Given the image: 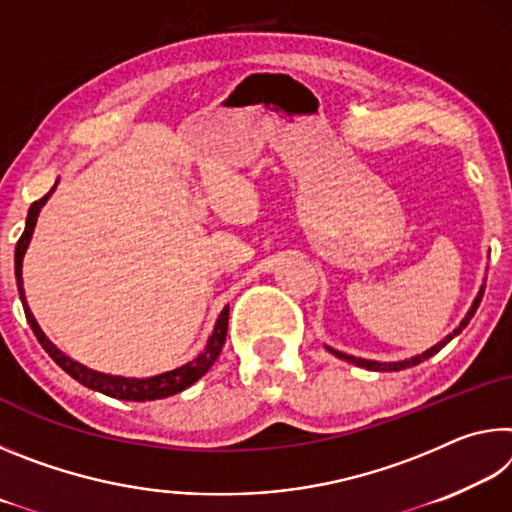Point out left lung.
<instances>
[{
    "label": "left lung",
    "mask_w": 512,
    "mask_h": 512,
    "mask_svg": "<svg viewBox=\"0 0 512 512\" xmlns=\"http://www.w3.org/2000/svg\"><path fill=\"white\" fill-rule=\"evenodd\" d=\"M483 289L485 287H481V291L476 293V298H474V302H472V307H470V311H467L465 314V318L461 320V325H458L452 334H447L443 341L440 343H436L433 345V348H429L427 352H422V354H418V357H411V359H404V361H393V363H379V361H368V359H359V357H352V354H343V352H339V350H332V348H327L329 352L332 354H336V357L339 359H343V361H350V363H354V366H359V368H366V370H377V372H395V370H404V368H411V366H418V363H422L424 359H429V357H433V354L436 352H440L445 348V345L454 339V336H458L463 332V329L467 327V323H470L472 320V316H474V311L479 309V305H481V298H483Z\"/></svg>",
    "instance_id": "left-lung-1"
}]
</instances>
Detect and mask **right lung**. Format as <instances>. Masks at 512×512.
Instances as JSON below:
<instances>
[{
	"mask_svg": "<svg viewBox=\"0 0 512 512\" xmlns=\"http://www.w3.org/2000/svg\"><path fill=\"white\" fill-rule=\"evenodd\" d=\"M56 189V185H54ZM54 189L47 196H42L40 201L33 203L29 207V216H27V228H24L20 241H17V248H15V277H17V291H20V300H22V307H24V316H27L29 325L33 329V334H36V339L40 341L42 348L49 354L51 359H54L60 368H63L69 377H74L79 384L92 388V391H99L108 397H115V400H126V402H146V400H162V397H169V395H176L180 391H185L194 384V381L201 379L207 370L212 368V363L216 361V357L221 354V348L225 343V334H228V316H230V307H223V311L216 318V325H214V332L210 339H207L205 350L198 354L196 359H192L185 366H180L176 370H169V372H162V375H155V377H146V379H131V377H115V375H103V372L97 370H90L81 366L79 361L65 357L63 352H60L54 343H51L45 332H42L40 325L36 323V318H33L31 309L27 305V296H24V287H22V259L24 253H27L29 248V241L33 235V228H36V221H38V214L42 210V205L49 201V196L54 194Z\"/></svg>",
	"mask_w": 512,
	"mask_h": 512,
	"instance_id": "right-lung-1",
	"label": "right lung"
}]
</instances>
